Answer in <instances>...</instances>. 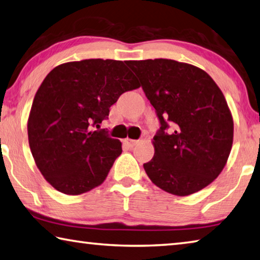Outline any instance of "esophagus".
Segmentation results:
<instances>
[{
  "label": "esophagus",
  "instance_id": "esophagus-1",
  "mask_svg": "<svg viewBox=\"0 0 260 260\" xmlns=\"http://www.w3.org/2000/svg\"><path fill=\"white\" fill-rule=\"evenodd\" d=\"M122 143H124V145L127 146V148H133V146H135L136 144L139 143V141L131 140V139H125L124 141H122Z\"/></svg>",
  "mask_w": 260,
  "mask_h": 260
}]
</instances>
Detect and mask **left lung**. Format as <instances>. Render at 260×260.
I'll use <instances>...</instances> for the list:
<instances>
[{"label":"left lung","mask_w":260,"mask_h":260,"mask_svg":"<svg viewBox=\"0 0 260 260\" xmlns=\"http://www.w3.org/2000/svg\"><path fill=\"white\" fill-rule=\"evenodd\" d=\"M155 109L160 128L154 155L143 165L161 190L184 197L202 190L223 171L232 149L233 119L208 74L175 60L127 61Z\"/></svg>","instance_id":"8db88e82"}]
</instances>
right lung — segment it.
<instances>
[{
	"label": "right lung",
	"instance_id": "1",
	"mask_svg": "<svg viewBox=\"0 0 260 260\" xmlns=\"http://www.w3.org/2000/svg\"><path fill=\"white\" fill-rule=\"evenodd\" d=\"M126 62L88 59L51 70L35 94L28 141L40 172L55 190L82 194L105 181L121 153L119 140L93 131L122 93L140 84Z\"/></svg>",
	"mask_w": 260,
	"mask_h": 260
}]
</instances>
